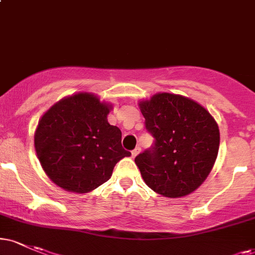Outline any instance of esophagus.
Wrapping results in <instances>:
<instances>
[{
	"label": "esophagus",
	"instance_id": "esophagus-1",
	"mask_svg": "<svg viewBox=\"0 0 255 255\" xmlns=\"http://www.w3.org/2000/svg\"><path fill=\"white\" fill-rule=\"evenodd\" d=\"M139 152H140V147L134 148V150L131 151V157H136L137 154H139Z\"/></svg>",
	"mask_w": 255,
	"mask_h": 255
}]
</instances>
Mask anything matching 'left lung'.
I'll use <instances>...</instances> for the list:
<instances>
[{
  "label": "left lung",
  "instance_id": "8db88e82",
  "mask_svg": "<svg viewBox=\"0 0 255 255\" xmlns=\"http://www.w3.org/2000/svg\"><path fill=\"white\" fill-rule=\"evenodd\" d=\"M153 145L135 157L145 183L158 194H191L212 170L219 148L217 122L183 96L157 93L139 103Z\"/></svg>",
  "mask_w": 255,
  "mask_h": 255
}]
</instances>
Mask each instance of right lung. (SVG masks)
I'll use <instances>...</instances> for the list:
<instances>
[{
    "instance_id": "right-lung-1",
    "label": "right lung",
    "mask_w": 255,
    "mask_h": 255,
    "mask_svg": "<svg viewBox=\"0 0 255 255\" xmlns=\"http://www.w3.org/2000/svg\"><path fill=\"white\" fill-rule=\"evenodd\" d=\"M111 105L80 92L61 99L38 122L34 148L49 178L68 192L87 193L107 182L130 152L122 133L108 122Z\"/></svg>"
}]
</instances>
